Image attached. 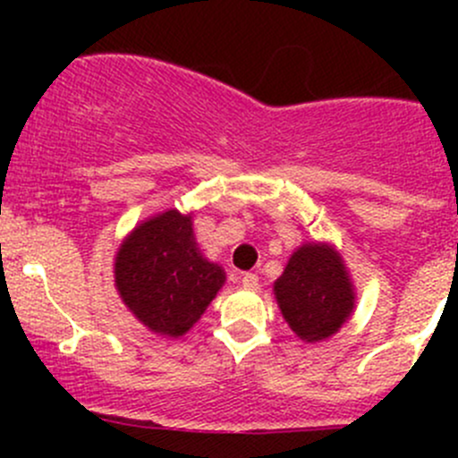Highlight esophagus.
Wrapping results in <instances>:
<instances>
[{
    "label": "esophagus",
    "mask_w": 458,
    "mask_h": 458,
    "mask_svg": "<svg viewBox=\"0 0 458 458\" xmlns=\"http://www.w3.org/2000/svg\"><path fill=\"white\" fill-rule=\"evenodd\" d=\"M242 285L246 290H259V276L252 275V272H246V275L242 276Z\"/></svg>",
    "instance_id": "obj_1"
}]
</instances>
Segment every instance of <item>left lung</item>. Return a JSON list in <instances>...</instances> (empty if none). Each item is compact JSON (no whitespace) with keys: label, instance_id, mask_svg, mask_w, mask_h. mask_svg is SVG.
Returning a JSON list of instances; mask_svg holds the SVG:
<instances>
[{"label":"left lung","instance_id":"left-lung-1","mask_svg":"<svg viewBox=\"0 0 458 458\" xmlns=\"http://www.w3.org/2000/svg\"><path fill=\"white\" fill-rule=\"evenodd\" d=\"M275 294L285 321L306 341L335 335L354 308L352 284L339 255L317 243H306L290 257Z\"/></svg>","mask_w":458,"mask_h":458}]
</instances>
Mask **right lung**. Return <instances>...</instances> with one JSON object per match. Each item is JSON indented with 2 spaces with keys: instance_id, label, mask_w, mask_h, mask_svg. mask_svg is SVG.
I'll return each mask as SVG.
<instances>
[{
  "instance_id": "1",
  "label": "right lung",
  "mask_w": 458,
  "mask_h": 458,
  "mask_svg": "<svg viewBox=\"0 0 458 458\" xmlns=\"http://www.w3.org/2000/svg\"><path fill=\"white\" fill-rule=\"evenodd\" d=\"M114 281L143 326L182 336L219 293L225 275L197 250L191 216L168 210L123 242L114 259Z\"/></svg>"
}]
</instances>
